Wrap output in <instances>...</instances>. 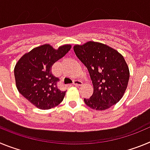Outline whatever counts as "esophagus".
Returning a JSON list of instances; mask_svg holds the SVG:
<instances>
[{
    "mask_svg": "<svg viewBox=\"0 0 150 150\" xmlns=\"http://www.w3.org/2000/svg\"><path fill=\"white\" fill-rule=\"evenodd\" d=\"M73 84L75 86H83V83L80 80H78V79H76V80H74V83Z\"/></svg>",
    "mask_w": 150,
    "mask_h": 150,
    "instance_id": "1",
    "label": "esophagus"
}]
</instances>
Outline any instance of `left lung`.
Instances as JSON below:
<instances>
[{"mask_svg": "<svg viewBox=\"0 0 150 150\" xmlns=\"http://www.w3.org/2000/svg\"><path fill=\"white\" fill-rule=\"evenodd\" d=\"M74 52L88 69L93 94L84 102L91 109L104 110L122 98L129 79V69L124 58L105 44L89 41L74 46Z\"/></svg>", "mask_w": 150, "mask_h": 150, "instance_id": "obj_1", "label": "left lung"}]
</instances>
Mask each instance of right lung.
Masks as SVG:
<instances>
[{
    "label": "right lung",
    "instance_id": "right-lung-1",
    "mask_svg": "<svg viewBox=\"0 0 150 150\" xmlns=\"http://www.w3.org/2000/svg\"><path fill=\"white\" fill-rule=\"evenodd\" d=\"M64 45L58 50L49 44L33 49L19 59L14 69L16 84L19 93L41 110L59 105L66 91L58 88L59 78L52 74V67L71 50Z\"/></svg>",
    "mask_w": 150,
    "mask_h": 150
}]
</instances>
